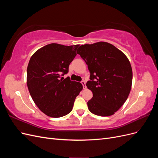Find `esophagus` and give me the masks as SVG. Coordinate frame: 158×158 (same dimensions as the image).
<instances>
[{
	"mask_svg": "<svg viewBox=\"0 0 158 158\" xmlns=\"http://www.w3.org/2000/svg\"><path fill=\"white\" fill-rule=\"evenodd\" d=\"M81 83H82V85H83V88H84V89L86 88V85H85V83L84 81H82V82H81Z\"/></svg>",
	"mask_w": 158,
	"mask_h": 158,
	"instance_id": "1",
	"label": "esophagus"
}]
</instances>
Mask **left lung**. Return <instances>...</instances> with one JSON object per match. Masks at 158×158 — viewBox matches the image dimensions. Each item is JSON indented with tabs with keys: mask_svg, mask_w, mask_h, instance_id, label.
<instances>
[{
	"mask_svg": "<svg viewBox=\"0 0 158 158\" xmlns=\"http://www.w3.org/2000/svg\"><path fill=\"white\" fill-rule=\"evenodd\" d=\"M77 53L89 71L86 83L93 97L88 102L89 111L96 115L111 116L121 108L130 94L132 70L127 56L107 42L81 45Z\"/></svg>",
	"mask_w": 158,
	"mask_h": 158,
	"instance_id": "8db88e82",
	"label": "left lung"
}]
</instances>
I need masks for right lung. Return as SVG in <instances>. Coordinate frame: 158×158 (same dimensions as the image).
I'll return each instance as SVG.
<instances>
[{
  "label": "right lung",
  "mask_w": 158,
  "mask_h": 158,
  "mask_svg": "<svg viewBox=\"0 0 158 158\" xmlns=\"http://www.w3.org/2000/svg\"><path fill=\"white\" fill-rule=\"evenodd\" d=\"M79 45L51 44L33 54L27 68V85L33 102L46 115L58 118L71 112L82 84L64 79ZM61 73L63 74L61 75Z\"/></svg>",
  "instance_id": "obj_1"
}]
</instances>
